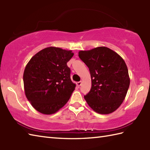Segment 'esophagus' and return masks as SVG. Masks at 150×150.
<instances>
[{
    "mask_svg": "<svg viewBox=\"0 0 150 150\" xmlns=\"http://www.w3.org/2000/svg\"><path fill=\"white\" fill-rule=\"evenodd\" d=\"M82 81L77 82V85L78 86H81V85H82Z\"/></svg>",
    "mask_w": 150,
    "mask_h": 150,
    "instance_id": "esophagus-1",
    "label": "esophagus"
}]
</instances>
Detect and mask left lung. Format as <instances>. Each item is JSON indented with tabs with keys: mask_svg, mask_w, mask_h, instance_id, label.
Listing matches in <instances>:
<instances>
[{
	"mask_svg": "<svg viewBox=\"0 0 150 150\" xmlns=\"http://www.w3.org/2000/svg\"><path fill=\"white\" fill-rule=\"evenodd\" d=\"M79 57L88 67L91 78V88L84 96L86 101L98 113H113L122 103L129 86L124 60L104 46L80 51Z\"/></svg>",
	"mask_w": 150,
	"mask_h": 150,
	"instance_id": "left-lung-1",
	"label": "left lung"
}]
</instances>
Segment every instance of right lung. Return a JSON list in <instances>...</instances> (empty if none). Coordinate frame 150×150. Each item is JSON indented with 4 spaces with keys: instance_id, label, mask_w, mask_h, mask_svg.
I'll list each match as a JSON object with an SVG mask.
<instances>
[{
    "instance_id": "1",
    "label": "right lung",
    "mask_w": 150,
    "mask_h": 150,
    "mask_svg": "<svg viewBox=\"0 0 150 150\" xmlns=\"http://www.w3.org/2000/svg\"><path fill=\"white\" fill-rule=\"evenodd\" d=\"M73 55L71 50L47 47L27 64L23 75L25 95L39 112L53 114L69 100L76 85L67 62Z\"/></svg>"
}]
</instances>
